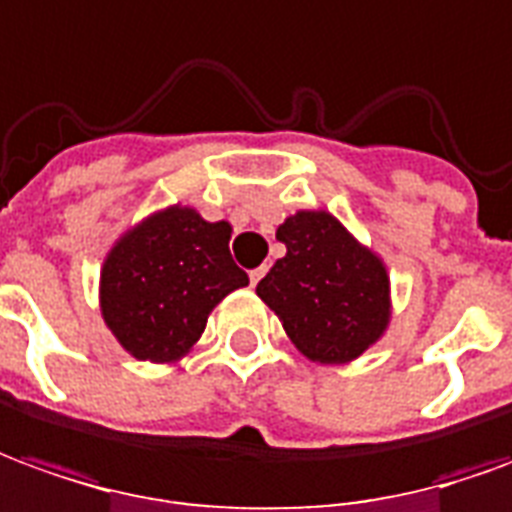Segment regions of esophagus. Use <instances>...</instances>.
<instances>
[{
	"label": "esophagus",
	"instance_id": "1",
	"mask_svg": "<svg viewBox=\"0 0 512 512\" xmlns=\"http://www.w3.org/2000/svg\"><path fill=\"white\" fill-rule=\"evenodd\" d=\"M264 273H267V267H256V270H250V286L259 284V281L264 278Z\"/></svg>",
	"mask_w": 512,
	"mask_h": 512
}]
</instances>
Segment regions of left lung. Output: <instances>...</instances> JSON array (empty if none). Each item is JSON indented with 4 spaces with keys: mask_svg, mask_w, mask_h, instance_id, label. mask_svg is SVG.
Returning <instances> with one entry per match:
<instances>
[{
    "mask_svg": "<svg viewBox=\"0 0 512 512\" xmlns=\"http://www.w3.org/2000/svg\"><path fill=\"white\" fill-rule=\"evenodd\" d=\"M286 256L256 295L273 308L314 364H350L386 333L391 284L386 264L322 209H300L278 226Z\"/></svg>",
    "mask_w": 512,
    "mask_h": 512,
    "instance_id": "obj_1",
    "label": "left lung"
}]
</instances>
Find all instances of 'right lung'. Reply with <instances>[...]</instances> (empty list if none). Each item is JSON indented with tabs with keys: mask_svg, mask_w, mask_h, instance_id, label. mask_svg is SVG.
<instances>
[{
	"mask_svg": "<svg viewBox=\"0 0 512 512\" xmlns=\"http://www.w3.org/2000/svg\"><path fill=\"white\" fill-rule=\"evenodd\" d=\"M231 226L173 204L123 234L101 264L104 325L137 361L173 364L201 339L212 308L248 286L231 250Z\"/></svg>",
	"mask_w": 512,
	"mask_h": 512,
	"instance_id": "add662e5",
	"label": "right lung"
}]
</instances>
